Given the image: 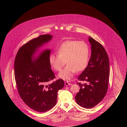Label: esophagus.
I'll return each instance as SVG.
<instances>
[{"mask_svg":"<svg viewBox=\"0 0 127 127\" xmlns=\"http://www.w3.org/2000/svg\"><path fill=\"white\" fill-rule=\"evenodd\" d=\"M65 86H68V85H71V83H69L68 81H65Z\"/></svg>","mask_w":127,"mask_h":127,"instance_id":"1","label":"esophagus"}]
</instances>
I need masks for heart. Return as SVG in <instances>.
I'll use <instances>...</instances> for the list:
<instances>
[{
  "mask_svg": "<svg viewBox=\"0 0 127 127\" xmlns=\"http://www.w3.org/2000/svg\"><path fill=\"white\" fill-rule=\"evenodd\" d=\"M57 53L49 56V64L55 71H60L66 63V66L59 74V77L69 80L76 71H81L87 66L90 49L84 41L68 40L61 44L57 49Z\"/></svg>",
  "mask_w": 127,
  "mask_h": 127,
  "instance_id": "b5f03b06",
  "label": "heart"
}]
</instances>
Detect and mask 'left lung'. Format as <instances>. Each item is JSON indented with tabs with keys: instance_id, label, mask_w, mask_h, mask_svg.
I'll return each instance as SVG.
<instances>
[{
	"instance_id": "left-lung-1",
	"label": "left lung",
	"mask_w": 127,
	"mask_h": 127,
	"mask_svg": "<svg viewBox=\"0 0 127 127\" xmlns=\"http://www.w3.org/2000/svg\"><path fill=\"white\" fill-rule=\"evenodd\" d=\"M91 54L88 65L78 78L86 82L78 83L80 90L75 97L80 106L90 109L98 104L105 97L108 88L109 76V57L102 45L89 37Z\"/></svg>"
}]
</instances>
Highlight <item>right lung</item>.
<instances>
[{
	"mask_svg": "<svg viewBox=\"0 0 127 127\" xmlns=\"http://www.w3.org/2000/svg\"><path fill=\"white\" fill-rule=\"evenodd\" d=\"M52 37L46 34L30 40L19 49L14 62V75L19 95L27 106L40 112L54 107L57 92L64 86L62 79L48 83L55 78L49 62L50 50H45L35 59L33 57L37 48Z\"/></svg>",
	"mask_w": 127,
	"mask_h": 127,
	"instance_id": "add662e5",
	"label": "right lung"
}]
</instances>
